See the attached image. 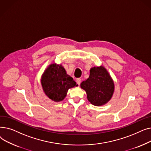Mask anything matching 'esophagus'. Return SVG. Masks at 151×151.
<instances>
[{"instance_id": "obj_1", "label": "esophagus", "mask_w": 151, "mask_h": 151, "mask_svg": "<svg viewBox=\"0 0 151 151\" xmlns=\"http://www.w3.org/2000/svg\"><path fill=\"white\" fill-rule=\"evenodd\" d=\"M81 78H77L76 79V83L78 85H80L81 84Z\"/></svg>"}]
</instances>
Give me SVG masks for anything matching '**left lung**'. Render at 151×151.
I'll return each mask as SVG.
<instances>
[{"instance_id":"left-lung-1","label":"left lung","mask_w":151,"mask_h":151,"mask_svg":"<svg viewBox=\"0 0 151 151\" xmlns=\"http://www.w3.org/2000/svg\"><path fill=\"white\" fill-rule=\"evenodd\" d=\"M80 86L86 91L89 101L95 106L106 104L111 99L114 91L113 80L103 66L91 68L89 78Z\"/></svg>"}]
</instances>
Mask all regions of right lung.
Returning a JSON list of instances; mask_svg holds the SVG:
<instances>
[{
    "mask_svg": "<svg viewBox=\"0 0 151 151\" xmlns=\"http://www.w3.org/2000/svg\"><path fill=\"white\" fill-rule=\"evenodd\" d=\"M41 83L47 97L56 102L65 99L69 89L78 86L73 78L67 74L62 65L55 63L50 65L45 70Z\"/></svg>",
    "mask_w": 151,
    "mask_h": 151,
    "instance_id": "add662e5",
    "label": "right lung"
}]
</instances>
